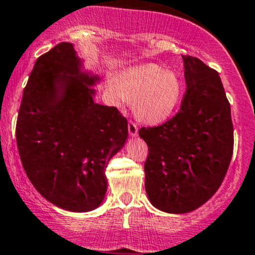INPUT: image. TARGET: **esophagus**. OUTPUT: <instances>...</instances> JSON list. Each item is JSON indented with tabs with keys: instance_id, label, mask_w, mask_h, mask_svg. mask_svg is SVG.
Here are the masks:
<instances>
[{
	"instance_id": "34e87169",
	"label": "esophagus",
	"mask_w": 255,
	"mask_h": 255,
	"mask_svg": "<svg viewBox=\"0 0 255 255\" xmlns=\"http://www.w3.org/2000/svg\"><path fill=\"white\" fill-rule=\"evenodd\" d=\"M128 133H130V135L133 137V136L137 135V131H138L137 124H136V123H133L132 120H130L128 124Z\"/></svg>"
}]
</instances>
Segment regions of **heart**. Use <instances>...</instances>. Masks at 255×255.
<instances>
[{
	"label": "heart",
	"instance_id": "1",
	"mask_svg": "<svg viewBox=\"0 0 255 255\" xmlns=\"http://www.w3.org/2000/svg\"><path fill=\"white\" fill-rule=\"evenodd\" d=\"M110 93L117 104L132 103L136 117L147 124L166 122L179 103L182 82L173 72L156 65H145L120 73L110 83Z\"/></svg>",
	"mask_w": 255,
	"mask_h": 255
}]
</instances>
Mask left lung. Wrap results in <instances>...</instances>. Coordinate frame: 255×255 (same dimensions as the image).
Here are the masks:
<instances>
[{
	"instance_id": "1",
	"label": "left lung",
	"mask_w": 255,
	"mask_h": 255,
	"mask_svg": "<svg viewBox=\"0 0 255 255\" xmlns=\"http://www.w3.org/2000/svg\"><path fill=\"white\" fill-rule=\"evenodd\" d=\"M186 89L180 109L158 127H142L145 188L149 201L170 214L205 204L224 182L233 153L231 107L216 70L183 55Z\"/></svg>"
}]
</instances>
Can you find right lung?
Returning a JSON list of instances; mask_svg holds the SVG:
<instances>
[{"label":"right lung","mask_w":255,"mask_h":255,"mask_svg":"<svg viewBox=\"0 0 255 255\" xmlns=\"http://www.w3.org/2000/svg\"><path fill=\"white\" fill-rule=\"evenodd\" d=\"M70 43L36 59L18 112L15 138L34 188L54 205L91 211L107 191L106 168L124 146L128 119L115 107L94 103L97 77L78 76Z\"/></svg>","instance_id":"add662e5"}]
</instances>
